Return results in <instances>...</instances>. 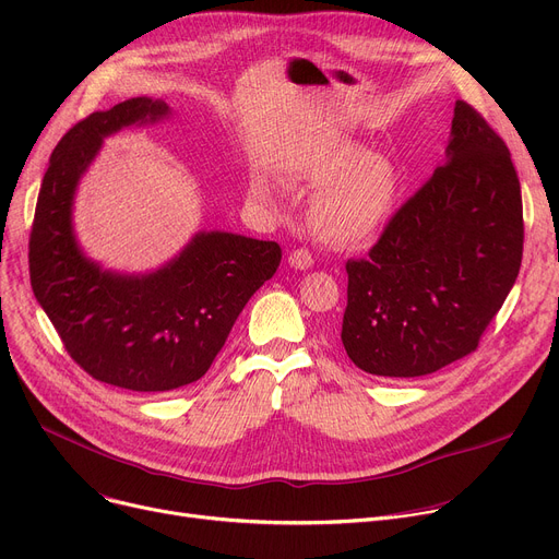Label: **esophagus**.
Masks as SVG:
<instances>
[{"label": "esophagus", "instance_id": "obj_1", "mask_svg": "<svg viewBox=\"0 0 559 559\" xmlns=\"http://www.w3.org/2000/svg\"><path fill=\"white\" fill-rule=\"evenodd\" d=\"M287 262H289V267H295V270H310L314 260L308 249H295L287 255Z\"/></svg>", "mask_w": 559, "mask_h": 559}]
</instances>
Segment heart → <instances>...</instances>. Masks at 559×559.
I'll return each mask as SVG.
<instances>
[{"label":"heart","mask_w":559,"mask_h":559,"mask_svg":"<svg viewBox=\"0 0 559 559\" xmlns=\"http://www.w3.org/2000/svg\"><path fill=\"white\" fill-rule=\"evenodd\" d=\"M299 179L319 186L310 199V224L321 240L337 249L371 245L396 211L401 169L383 154H365L358 144H337L310 158ZM253 194L264 197L262 183Z\"/></svg>","instance_id":"obj_1"}]
</instances>
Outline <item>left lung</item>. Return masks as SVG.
<instances>
[{
  "label": "left lung",
  "instance_id": "left-lung-1",
  "mask_svg": "<svg viewBox=\"0 0 559 559\" xmlns=\"http://www.w3.org/2000/svg\"><path fill=\"white\" fill-rule=\"evenodd\" d=\"M523 255V205L510 150L455 102L447 163L348 260L342 344L367 373L415 378L478 348Z\"/></svg>",
  "mask_w": 559,
  "mask_h": 559
}]
</instances>
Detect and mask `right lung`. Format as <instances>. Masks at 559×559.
<instances>
[{
	"mask_svg": "<svg viewBox=\"0 0 559 559\" xmlns=\"http://www.w3.org/2000/svg\"><path fill=\"white\" fill-rule=\"evenodd\" d=\"M165 102L133 97L74 124L49 158L28 238V274L38 304L70 358L102 383L169 392L211 369L235 319L281 264V247L235 233H197L165 267L127 276L85 258L72 228L79 179L102 140L158 122Z\"/></svg>",
	"mask_w": 559,
	"mask_h": 559,
	"instance_id": "add662e5",
	"label": "right lung"
}]
</instances>
